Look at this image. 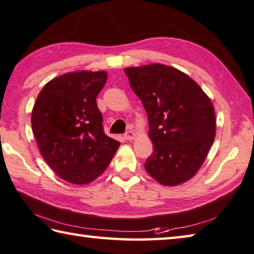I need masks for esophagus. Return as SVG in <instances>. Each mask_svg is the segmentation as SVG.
<instances>
[{"label":"esophagus","mask_w":254,"mask_h":254,"mask_svg":"<svg viewBox=\"0 0 254 254\" xmlns=\"http://www.w3.org/2000/svg\"><path fill=\"white\" fill-rule=\"evenodd\" d=\"M135 136H136V133L133 132L132 130H128L126 133H125V138L127 140H132L133 138H135Z\"/></svg>","instance_id":"1"}]
</instances>
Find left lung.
<instances>
[{"instance_id": "left-lung-1", "label": "left lung", "mask_w": 254, "mask_h": 254, "mask_svg": "<svg viewBox=\"0 0 254 254\" xmlns=\"http://www.w3.org/2000/svg\"><path fill=\"white\" fill-rule=\"evenodd\" d=\"M129 84L145 107L154 152L145 169L164 186L192 178L216 137V115L202 88L183 71L164 64L127 67Z\"/></svg>"}]
</instances>
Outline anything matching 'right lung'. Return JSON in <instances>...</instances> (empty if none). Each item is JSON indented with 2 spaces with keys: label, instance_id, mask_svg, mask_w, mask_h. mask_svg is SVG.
<instances>
[{
  "label": "right lung",
  "instance_id": "obj_1",
  "mask_svg": "<svg viewBox=\"0 0 254 254\" xmlns=\"http://www.w3.org/2000/svg\"><path fill=\"white\" fill-rule=\"evenodd\" d=\"M104 70H79L50 80L32 111V130L42 157L67 183L87 185L111 164L121 142L104 132L96 97Z\"/></svg>",
  "mask_w": 254,
  "mask_h": 254
}]
</instances>
